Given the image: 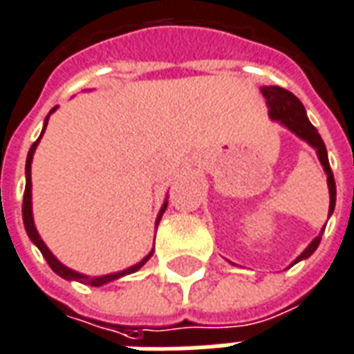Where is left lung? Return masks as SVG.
Returning a JSON list of instances; mask_svg holds the SVG:
<instances>
[{
	"label": "left lung",
	"mask_w": 354,
	"mask_h": 354,
	"mask_svg": "<svg viewBox=\"0 0 354 354\" xmlns=\"http://www.w3.org/2000/svg\"><path fill=\"white\" fill-rule=\"evenodd\" d=\"M261 91H263L264 99H266V102H268L270 118L275 119V121L283 122L288 130H292L296 136L305 139L308 145H313L314 149H316V152H318L319 161H322V165H324L325 172H327V183H329V194H330V204H329V216H330V213L335 211V204H336V183H335V176H333V171H330L329 158H327V149H325L324 139H322V136L318 133V130L313 127V122L308 121L301 101H299L294 93H290V91L285 90V88H279V86H264V88H261ZM322 233H324V230H322ZM322 233H319V235L316 236V239H314L307 248H305V252H303L292 264H296L297 261H301V259H307L313 255L314 250L319 246Z\"/></svg>",
	"instance_id": "obj_1"
}]
</instances>
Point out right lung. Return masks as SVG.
Masks as SVG:
<instances>
[{"mask_svg": "<svg viewBox=\"0 0 354 354\" xmlns=\"http://www.w3.org/2000/svg\"><path fill=\"white\" fill-rule=\"evenodd\" d=\"M55 108H57V106H55ZM55 108H53L51 112H49V115L55 112ZM49 115L46 118V124H44V130H46V127H47ZM44 130H41V133H44ZM41 133H40V138H41ZM40 138L36 139L35 143H32V147H30V150H29V154H27V163H25V176H27V182H25V193H24V205H21V213H24L25 232H27V235H29L30 241L35 242L36 246H38V250L41 252V255L46 257L47 264L51 266V270L55 272V274H58L60 277H64V279L80 281V283H84V285H90V286H101V285H104V283H110V281H113V279H119V277H122V275L132 274V272H138V270L141 268V266H143V264L147 263L150 257H152V252H150L149 255H147V257L141 261V263H138L136 266H130V268H127V270H122V272H118V274L101 275V277H88V275H82V274H79V272H73V270H69L68 266H64L62 263H58L57 259H55V255H53V253L47 250V246L44 244V241L40 239L38 232H36L35 222H32V209H30V163H32V154H35V149H36V145H38V141H40ZM165 207H167V202L163 204V207H161L156 224H160L161 215H163Z\"/></svg>", "mask_w": 354, "mask_h": 354, "instance_id": "obj_1", "label": "right lung"}]
</instances>
